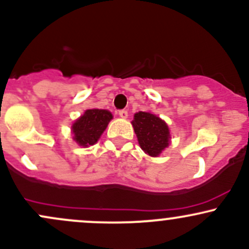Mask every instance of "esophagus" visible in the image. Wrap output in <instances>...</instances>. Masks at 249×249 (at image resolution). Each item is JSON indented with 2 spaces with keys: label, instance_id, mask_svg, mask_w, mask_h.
<instances>
[{
  "label": "esophagus",
  "instance_id": "1",
  "mask_svg": "<svg viewBox=\"0 0 249 249\" xmlns=\"http://www.w3.org/2000/svg\"><path fill=\"white\" fill-rule=\"evenodd\" d=\"M118 114H119V117L120 118H127V111L126 109H120L119 112H118Z\"/></svg>",
  "mask_w": 249,
  "mask_h": 249
}]
</instances>
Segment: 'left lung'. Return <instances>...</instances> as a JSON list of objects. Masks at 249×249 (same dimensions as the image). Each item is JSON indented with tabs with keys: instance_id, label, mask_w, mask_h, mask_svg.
I'll list each match as a JSON object with an SVG mask.
<instances>
[{
	"instance_id": "1",
	"label": "left lung",
	"mask_w": 249,
	"mask_h": 249,
	"mask_svg": "<svg viewBox=\"0 0 249 249\" xmlns=\"http://www.w3.org/2000/svg\"><path fill=\"white\" fill-rule=\"evenodd\" d=\"M132 126L141 148L148 155L158 156L164 148L168 146L171 138L168 126L155 114L138 112L133 118Z\"/></svg>"
}]
</instances>
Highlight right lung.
I'll return each instance as SVG.
<instances>
[{
  "instance_id": "add662e5",
  "label": "right lung",
  "mask_w": 249,
  "mask_h": 249,
  "mask_svg": "<svg viewBox=\"0 0 249 249\" xmlns=\"http://www.w3.org/2000/svg\"><path fill=\"white\" fill-rule=\"evenodd\" d=\"M112 118V113L107 109H87L72 124L74 140L82 146L95 144Z\"/></svg>"
}]
</instances>
